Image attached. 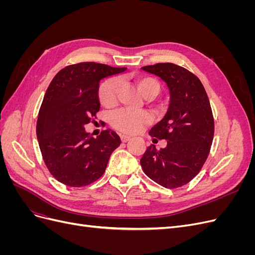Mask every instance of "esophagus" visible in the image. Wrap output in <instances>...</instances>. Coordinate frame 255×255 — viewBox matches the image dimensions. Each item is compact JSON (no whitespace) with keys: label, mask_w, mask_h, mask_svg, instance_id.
I'll return each instance as SVG.
<instances>
[{"label":"esophagus","mask_w":255,"mask_h":255,"mask_svg":"<svg viewBox=\"0 0 255 255\" xmlns=\"http://www.w3.org/2000/svg\"><path fill=\"white\" fill-rule=\"evenodd\" d=\"M120 137H121V140H122V142H127V141H128V140L130 139V136L126 135V134H122Z\"/></svg>","instance_id":"obj_1"}]
</instances>
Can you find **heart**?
<instances>
[{"label":"heart","mask_w":255,"mask_h":255,"mask_svg":"<svg viewBox=\"0 0 255 255\" xmlns=\"http://www.w3.org/2000/svg\"><path fill=\"white\" fill-rule=\"evenodd\" d=\"M137 87L144 98H154L159 92V84L152 78H140L136 81ZM120 86V80L112 78L105 81L99 89L100 102L105 107H114L118 101V91ZM111 122L114 128L120 132L128 134H135L142 129L144 126L151 122V116L145 111H135L123 109L115 112Z\"/></svg>","instance_id":"heart-1"}]
</instances>
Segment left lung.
<instances>
[{
	"mask_svg": "<svg viewBox=\"0 0 255 255\" xmlns=\"http://www.w3.org/2000/svg\"><path fill=\"white\" fill-rule=\"evenodd\" d=\"M163 80L169 89L164 118L149 132L166 139L165 148L149 145L140 159L144 173L166 188L187 184L201 170L214 138V118L202 83L186 69L171 63L141 68Z\"/></svg>",
	"mask_w": 255,
	"mask_h": 255,
	"instance_id": "obj_1",
	"label": "left lung"
}]
</instances>
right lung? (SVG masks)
<instances>
[{"instance_id": "right-lung-1", "label": "right lung", "mask_w": 255, "mask_h": 255, "mask_svg": "<svg viewBox=\"0 0 255 255\" xmlns=\"http://www.w3.org/2000/svg\"><path fill=\"white\" fill-rule=\"evenodd\" d=\"M126 70L90 61L68 66L54 76L38 115L36 133L44 163L58 182L82 187L104 173L120 137L105 129L95 138L85 126L100 111V82Z\"/></svg>"}]
</instances>
